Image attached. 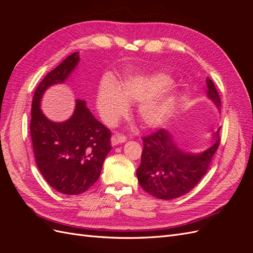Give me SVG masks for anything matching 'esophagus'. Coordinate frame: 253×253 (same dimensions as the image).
Instances as JSON below:
<instances>
[{
  "label": "esophagus",
  "mask_w": 253,
  "mask_h": 253,
  "mask_svg": "<svg viewBox=\"0 0 253 253\" xmlns=\"http://www.w3.org/2000/svg\"><path fill=\"white\" fill-rule=\"evenodd\" d=\"M126 139V138L125 135L116 133V134H114V135L112 136L111 141H112V144H113V145H116V144H118V143L125 142Z\"/></svg>",
  "instance_id": "esophagus-1"
}]
</instances>
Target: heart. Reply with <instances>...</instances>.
I'll list each match as a JSON object with an SVG mask.
<instances>
[{
  "instance_id": "heart-1",
  "label": "heart",
  "mask_w": 253,
  "mask_h": 253,
  "mask_svg": "<svg viewBox=\"0 0 253 253\" xmlns=\"http://www.w3.org/2000/svg\"><path fill=\"white\" fill-rule=\"evenodd\" d=\"M172 83L164 74L149 77H136L122 84L120 90L113 83L105 81L98 89L97 108L103 121L109 126L116 125L127 112V102H141L163 91ZM172 99L160 102H147L140 106L138 118L144 126H156L162 124L172 110Z\"/></svg>"
}]
</instances>
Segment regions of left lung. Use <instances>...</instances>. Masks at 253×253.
Listing matches in <instances>:
<instances>
[{
  "label": "left lung",
  "instance_id": "1",
  "mask_svg": "<svg viewBox=\"0 0 253 253\" xmlns=\"http://www.w3.org/2000/svg\"><path fill=\"white\" fill-rule=\"evenodd\" d=\"M207 95L220 106V98L212 80L207 78ZM219 128L213 134L215 143L201 154L180 151L165 128L142 137L141 164L136 171L139 185L159 200H174L192 190L208 171L219 147Z\"/></svg>",
  "mask_w": 253,
  "mask_h": 253
}]
</instances>
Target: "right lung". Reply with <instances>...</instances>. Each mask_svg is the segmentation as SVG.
I'll return each mask as SVG.
<instances>
[{
    "label": "right lung",
    "instance_id": "obj_1",
    "mask_svg": "<svg viewBox=\"0 0 253 253\" xmlns=\"http://www.w3.org/2000/svg\"><path fill=\"white\" fill-rule=\"evenodd\" d=\"M78 62L79 52H74L45 76L36 88L30 119L36 164L48 185L66 195H78L94 185L112 149L111 131L84 100L77 99L74 115L61 124L48 120L40 109L44 90L64 82Z\"/></svg>",
    "mask_w": 253,
    "mask_h": 253
}]
</instances>
